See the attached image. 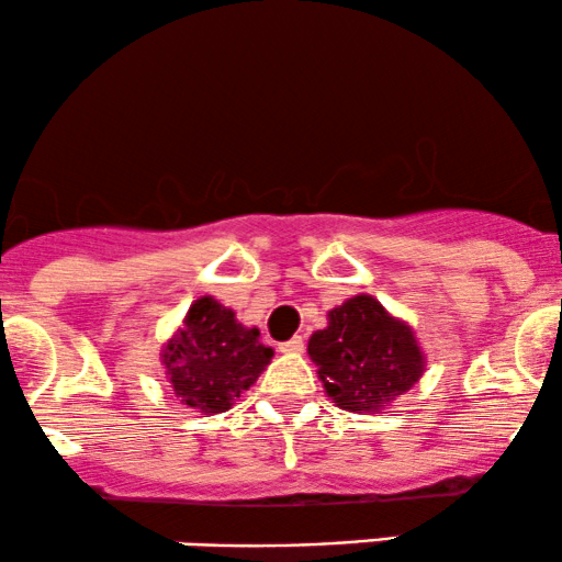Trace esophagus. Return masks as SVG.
Instances as JSON below:
<instances>
[{
    "instance_id": "esophagus-1",
    "label": "esophagus",
    "mask_w": 562,
    "mask_h": 562,
    "mask_svg": "<svg viewBox=\"0 0 562 562\" xmlns=\"http://www.w3.org/2000/svg\"><path fill=\"white\" fill-rule=\"evenodd\" d=\"M280 351L288 353V357H295V353L303 351V340L301 338H290L285 344H280Z\"/></svg>"
}]
</instances>
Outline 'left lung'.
<instances>
[{
  "mask_svg": "<svg viewBox=\"0 0 562 562\" xmlns=\"http://www.w3.org/2000/svg\"><path fill=\"white\" fill-rule=\"evenodd\" d=\"M306 351L333 404L357 415L389 409L425 372V351L409 322L367 293L330 308L327 327L308 338Z\"/></svg>",
  "mask_w": 562,
  "mask_h": 562,
  "instance_id": "1",
  "label": "left lung"
}]
</instances>
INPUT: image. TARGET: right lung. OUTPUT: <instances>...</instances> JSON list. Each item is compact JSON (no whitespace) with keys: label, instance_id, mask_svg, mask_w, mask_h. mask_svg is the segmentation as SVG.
<instances>
[{"label":"right lung","instance_id":"add662e5","mask_svg":"<svg viewBox=\"0 0 562 562\" xmlns=\"http://www.w3.org/2000/svg\"><path fill=\"white\" fill-rule=\"evenodd\" d=\"M274 351L214 295H200L182 325L160 346V364L173 396L200 415H222L272 362Z\"/></svg>","mask_w":562,"mask_h":562}]
</instances>
